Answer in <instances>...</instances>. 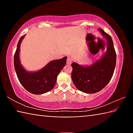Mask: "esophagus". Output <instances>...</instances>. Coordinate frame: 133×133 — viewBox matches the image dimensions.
I'll list each match as a JSON object with an SVG mask.
<instances>
[{"mask_svg":"<svg viewBox=\"0 0 133 133\" xmlns=\"http://www.w3.org/2000/svg\"><path fill=\"white\" fill-rule=\"evenodd\" d=\"M72 62V59L71 57H68L67 58V64H70Z\"/></svg>","mask_w":133,"mask_h":133,"instance_id":"obj_1","label":"esophagus"}]
</instances>
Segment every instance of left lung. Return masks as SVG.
Returning a JSON list of instances; mask_svg holds the SVG:
<instances>
[{
  "instance_id": "8db88e82",
  "label": "left lung",
  "mask_w": 133,
  "mask_h": 133,
  "mask_svg": "<svg viewBox=\"0 0 133 133\" xmlns=\"http://www.w3.org/2000/svg\"><path fill=\"white\" fill-rule=\"evenodd\" d=\"M107 40V51L100 60L89 66L71 63V78L78 90L86 93H95L106 86L113 75L116 64V53L110 36L98 29Z\"/></svg>"
}]
</instances>
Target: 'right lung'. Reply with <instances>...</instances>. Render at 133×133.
Masks as SVG:
<instances>
[{
  "label": "right lung",
  "mask_w": 133,
  "mask_h": 133,
  "mask_svg": "<svg viewBox=\"0 0 133 133\" xmlns=\"http://www.w3.org/2000/svg\"><path fill=\"white\" fill-rule=\"evenodd\" d=\"M24 35L20 38L14 55V66L18 79L26 90L34 94H41L52 90L57 76L66 63L67 57L49 62L43 68L36 72H29L24 69L19 60L21 43Z\"/></svg>",
  "instance_id": "1"
}]
</instances>
